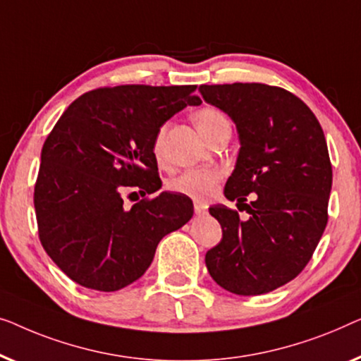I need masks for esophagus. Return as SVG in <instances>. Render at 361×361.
<instances>
[{
	"instance_id": "34e87169",
	"label": "esophagus",
	"mask_w": 361,
	"mask_h": 361,
	"mask_svg": "<svg viewBox=\"0 0 361 361\" xmlns=\"http://www.w3.org/2000/svg\"><path fill=\"white\" fill-rule=\"evenodd\" d=\"M206 211H207V206L206 204H202L201 201H195V214L196 216L206 214Z\"/></svg>"
}]
</instances>
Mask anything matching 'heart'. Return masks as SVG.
<instances>
[{
	"label": "heart",
	"mask_w": 361,
	"mask_h": 361,
	"mask_svg": "<svg viewBox=\"0 0 361 361\" xmlns=\"http://www.w3.org/2000/svg\"><path fill=\"white\" fill-rule=\"evenodd\" d=\"M195 123L206 139L222 126H229L226 116L216 108H201L196 111ZM164 129L157 132L154 140V155L159 161L164 159ZM222 178H224V171L221 169H190L171 180L169 186L171 191L180 192V195L204 200L214 195Z\"/></svg>",
	"instance_id": "obj_1"
}]
</instances>
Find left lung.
Listing matches in <instances>:
<instances>
[{
  "instance_id": "8db88e82",
  "label": "left lung",
  "mask_w": 361,
  "mask_h": 361,
  "mask_svg": "<svg viewBox=\"0 0 361 361\" xmlns=\"http://www.w3.org/2000/svg\"><path fill=\"white\" fill-rule=\"evenodd\" d=\"M200 91L237 126L240 152L224 195L248 214L242 221L231 207H209L222 240L206 253L207 271L233 294L270 293L304 270L327 226L326 137L307 104L280 86L201 85Z\"/></svg>"
}]
</instances>
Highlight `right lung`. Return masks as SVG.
Listing matches in <instances>:
<instances>
[{
    "mask_svg": "<svg viewBox=\"0 0 361 361\" xmlns=\"http://www.w3.org/2000/svg\"><path fill=\"white\" fill-rule=\"evenodd\" d=\"M196 85H121L81 94L44 142L34 207L44 250L70 280L118 291L144 275L166 233L192 217L188 196L124 206L123 192L161 188L154 140L165 121L201 104Z\"/></svg>",
    "mask_w": 361,
    "mask_h": 361,
    "instance_id": "right-lung-1",
    "label": "right lung"
}]
</instances>
